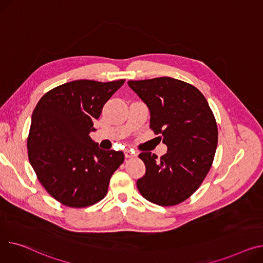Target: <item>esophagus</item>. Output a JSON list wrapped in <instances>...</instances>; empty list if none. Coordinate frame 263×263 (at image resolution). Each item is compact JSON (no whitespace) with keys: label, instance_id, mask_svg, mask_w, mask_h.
Listing matches in <instances>:
<instances>
[{"label":"esophagus","instance_id":"esophagus-1","mask_svg":"<svg viewBox=\"0 0 263 263\" xmlns=\"http://www.w3.org/2000/svg\"><path fill=\"white\" fill-rule=\"evenodd\" d=\"M125 156L127 157V159H130V157H134V156H136V153L135 152H133L132 150H126L125 151Z\"/></svg>","mask_w":263,"mask_h":263}]
</instances>
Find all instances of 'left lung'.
<instances>
[{
	"label": "left lung",
	"instance_id": "left-lung-1",
	"mask_svg": "<svg viewBox=\"0 0 263 263\" xmlns=\"http://www.w3.org/2000/svg\"><path fill=\"white\" fill-rule=\"evenodd\" d=\"M129 86L149 109L150 128L167 146L161 159L138 155L146 166L136 186L148 201L177 205L199 188L212 167L218 127L204 95L187 82L170 77L130 80Z\"/></svg>",
	"mask_w": 263,
	"mask_h": 263
}]
</instances>
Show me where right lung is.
Returning <instances> with one entry per match:
<instances>
[{"label":"right lung","mask_w":263,"mask_h":263,"mask_svg":"<svg viewBox=\"0 0 263 263\" xmlns=\"http://www.w3.org/2000/svg\"><path fill=\"white\" fill-rule=\"evenodd\" d=\"M125 79L74 80L47 92L31 115L28 159L48 194L69 207H86L108 192L122 151L102 150L90 137L94 120Z\"/></svg>","instance_id":"obj_1"}]
</instances>
